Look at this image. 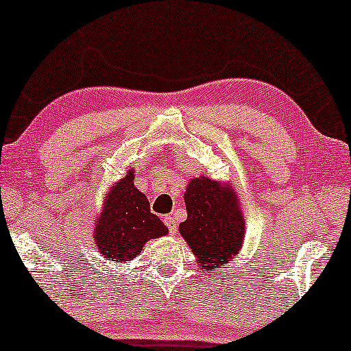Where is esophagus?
<instances>
[{"label":"esophagus","instance_id":"esophagus-1","mask_svg":"<svg viewBox=\"0 0 351 351\" xmlns=\"http://www.w3.org/2000/svg\"><path fill=\"white\" fill-rule=\"evenodd\" d=\"M164 223H165V226H167V227H169L170 234H171V235H175V234H176V230H178V226H176V219L173 218V216H171V215H167L165 218H164Z\"/></svg>","mask_w":351,"mask_h":351}]
</instances>
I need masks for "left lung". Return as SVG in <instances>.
Returning <instances> with one entry per match:
<instances>
[{
	"label": "left lung",
	"mask_w": 351,
	"mask_h": 351,
	"mask_svg": "<svg viewBox=\"0 0 351 351\" xmlns=\"http://www.w3.org/2000/svg\"><path fill=\"white\" fill-rule=\"evenodd\" d=\"M187 219L180 234L199 259L200 269H218L239 253L245 239L239 197L226 182L192 178L184 192Z\"/></svg>",
	"instance_id": "8db88e82"
}]
</instances>
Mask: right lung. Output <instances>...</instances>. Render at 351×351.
<instances>
[{"label":"right lung","instance_id":"obj_1","mask_svg":"<svg viewBox=\"0 0 351 351\" xmlns=\"http://www.w3.org/2000/svg\"><path fill=\"white\" fill-rule=\"evenodd\" d=\"M133 173L135 170H128L111 187L93 229L98 253L119 265L138 258L147 240L169 234L165 224L151 213L146 195L133 186Z\"/></svg>","mask_w":351,"mask_h":351}]
</instances>
